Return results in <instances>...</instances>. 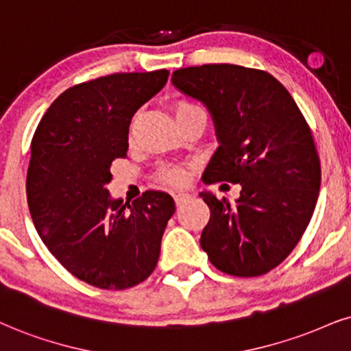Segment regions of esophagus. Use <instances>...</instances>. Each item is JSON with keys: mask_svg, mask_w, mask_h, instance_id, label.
I'll use <instances>...</instances> for the list:
<instances>
[{"mask_svg": "<svg viewBox=\"0 0 351 351\" xmlns=\"http://www.w3.org/2000/svg\"><path fill=\"white\" fill-rule=\"evenodd\" d=\"M174 200H176V205H182V203H185L187 200H190V195L189 193H176L174 195Z\"/></svg>", "mask_w": 351, "mask_h": 351, "instance_id": "34e87169", "label": "esophagus"}]
</instances>
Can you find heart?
<instances>
[{
    "label": "heart",
    "mask_w": 351,
    "mask_h": 351,
    "mask_svg": "<svg viewBox=\"0 0 351 351\" xmlns=\"http://www.w3.org/2000/svg\"><path fill=\"white\" fill-rule=\"evenodd\" d=\"M197 109H200V107L195 106V104L187 102V101H179L174 106L176 119H179V117H182L185 114H189V112L197 110ZM159 177H161L164 184L172 185V187H184V185L189 182L190 172H189V167L185 166H169L162 169L161 176Z\"/></svg>",
    "instance_id": "1"
}]
</instances>
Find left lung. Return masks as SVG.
<instances>
[{
    "mask_svg": "<svg viewBox=\"0 0 351 351\" xmlns=\"http://www.w3.org/2000/svg\"><path fill=\"white\" fill-rule=\"evenodd\" d=\"M172 84L203 102L219 146L202 179L241 184L234 205L200 197L210 221L200 245L232 276H258L291 254L313 218L321 159L308 122L270 73L237 64H202L172 73Z\"/></svg>",
    "mask_w": 351,
    "mask_h": 351,
    "instance_id": "1",
    "label": "left lung"
}]
</instances>
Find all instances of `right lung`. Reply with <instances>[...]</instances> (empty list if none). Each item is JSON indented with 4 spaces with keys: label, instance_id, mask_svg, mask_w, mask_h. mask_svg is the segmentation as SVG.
I'll return each mask as SVG.
<instances>
[{
    "label": "right lung",
    "instance_id": "add662e5",
    "mask_svg": "<svg viewBox=\"0 0 351 351\" xmlns=\"http://www.w3.org/2000/svg\"><path fill=\"white\" fill-rule=\"evenodd\" d=\"M167 70L115 73L66 89L42 117L30 143L27 203L53 257L101 289H127L158 265L176 205L148 190L135 202L112 200L110 166L127 158L135 112L167 83Z\"/></svg>",
    "mask_w": 351,
    "mask_h": 351
}]
</instances>
